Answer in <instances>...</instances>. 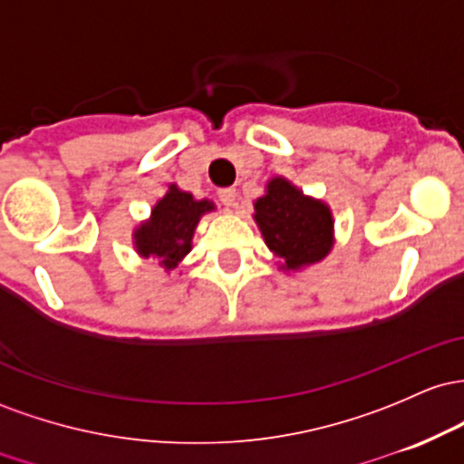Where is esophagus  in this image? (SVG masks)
<instances>
[{"label":"esophagus","instance_id":"esophagus-1","mask_svg":"<svg viewBox=\"0 0 464 464\" xmlns=\"http://www.w3.org/2000/svg\"><path fill=\"white\" fill-rule=\"evenodd\" d=\"M218 199H221L223 206L234 208V206H237L238 195H237V190H234V188H221V190H218Z\"/></svg>","mask_w":464,"mask_h":464}]
</instances>
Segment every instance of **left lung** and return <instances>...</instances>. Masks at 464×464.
Masks as SVG:
<instances>
[{"mask_svg":"<svg viewBox=\"0 0 464 464\" xmlns=\"http://www.w3.org/2000/svg\"><path fill=\"white\" fill-rule=\"evenodd\" d=\"M265 243L287 269L322 260L333 247V218L322 201L304 197L283 177L269 181L267 195L254 204Z\"/></svg>","mask_w":464,"mask_h":464,"instance_id":"obj_1","label":"left lung"}]
</instances>
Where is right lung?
<instances>
[{
    "mask_svg": "<svg viewBox=\"0 0 464 464\" xmlns=\"http://www.w3.org/2000/svg\"><path fill=\"white\" fill-rule=\"evenodd\" d=\"M210 210H215V204L195 201L188 192L170 186L164 199L153 208L150 221L135 230V247L144 258H158L162 267L173 269L190 252L199 217Z\"/></svg>",
    "mask_w": 464,
    "mask_h": 464,
    "instance_id": "obj_1",
    "label": "right lung"
}]
</instances>
